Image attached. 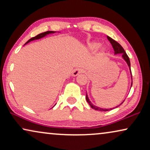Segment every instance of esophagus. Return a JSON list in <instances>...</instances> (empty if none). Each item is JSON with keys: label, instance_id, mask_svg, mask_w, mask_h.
Listing matches in <instances>:
<instances>
[{"label": "esophagus", "instance_id": "obj_1", "mask_svg": "<svg viewBox=\"0 0 150 150\" xmlns=\"http://www.w3.org/2000/svg\"><path fill=\"white\" fill-rule=\"evenodd\" d=\"M85 70H84L82 68H77L74 69V70L73 71V73H72V75L73 76H76L77 75H79V74H81V73H84L85 72Z\"/></svg>", "mask_w": 150, "mask_h": 150}]
</instances>
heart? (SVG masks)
I'll return each mask as SVG.
<instances>
[{
	"label": "heart",
	"mask_w": 150,
	"mask_h": 150,
	"mask_svg": "<svg viewBox=\"0 0 150 150\" xmlns=\"http://www.w3.org/2000/svg\"><path fill=\"white\" fill-rule=\"evenodd\" d=\"M100 44H99V43L93 42V43H92V44H90V48H92V49H96L100 46Z\"/></svg>",
	"instance_id": "obj_1"
}]
</instances>
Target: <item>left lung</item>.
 <instances>
[{"label":"left lung","mask_w":150,"mask_h":150,"mask_svg":"<svg viewBox=\"0 0 150 150\" xmlns=\"http://www.w3.org/2000/svg\"><path fill=\"white\" fill-rule=\"evenodd\" d=\"M107 38H108V41H109V42H110V44H112V48H113L114 51H115V54H122L123 59H124V60L126 61V62L127 63V64H128V65L129 68H130V59H129L128 56L127 55L126 52H125L124 49L123 48V47L121 46V45L119 44L118 42H117L116 41H115L114 40H112V38H110V37L107 36ZM130 74H131V78H132V83H131V87H132V72H131V69H130ZM86 100H87V102H88V103H89L90 106H91L92 108H93V109H95L96 110H100V111H108V110H110L113 109V108H108V109H104V108H102L98 107V106H94L93 104L91 103V101L89 100V98H88L87 94L86 95ZM124 102V100L122 102V104ZM121 104H120V105H121ZM120 105H119V106H120ZM119 106H117L115 108L118 107Z\"/></svg>","instance_id":"obj_1"}]
</instances>
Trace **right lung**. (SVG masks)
<instances>
[{"instance_id": "1", "label": "right lung", "mask_w": 150, "mask_h": 150, "mask_svg": "<svg viewBox=\"0 0 150 150\" xmlns=\"http://www.w3.org/2000/svg\"><path fill=\"white\" fill-rule=\"evenodd\" d=\"M55 33V31H50V30H49V31H46V32L42 33L39 34V35H38L35 36V37H33V38H30L29 40H28V41H27V42H26V43L25 44H28V42H31V41H33V40H39V39H41V38H44V37H45L46 35H47L50 34V33Z\"/></svg>"}]
</instances>
